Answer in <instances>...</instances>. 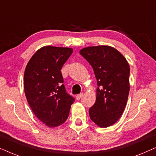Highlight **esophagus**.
Here are the masks:
<instances>
[{
    "label": "esophagus",
    "mask_w": 156,
    "mask_h": 156,
    "mask_svg": "<svg viewBox=\"0 0 156 156\" xmlns=\"http://www.w3.org/2000/svg\"><path fill=\"white\" fill-rule=\"evenodd\" d=\"M82 96H83V93H80V94H78L76 95V100H80L82 98Z\"/></svg>",
    "instance_id": "esophagus-1"
}]
</instances>
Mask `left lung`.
Masks as SVG:
<instances>
[{
  "label": "left lung",
  "mask_w": 156,
  "mask_h": 156,
  "mask_svg": "<svg viewBox=\"0 0 156 156\" xmlns=\"http://www.w3.org/2000/svg\"><path fill=\"white\" fill-rule=\"evenodd\" d=\"M80 54L90 64L97 80L96 101L89 115L98 126L107 128L119 119L130 90V66L115 48L98 45L82 48Z\"/></svg>",
  "instance_id": "left-lung-1"
}]
</instances>
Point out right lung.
Returning a JSON list of instances; mask_svg holds the SVG:
<instances>
[{
    "instance_id": "right-lung-1",
    "label": "right lung",
    "mask_w": 156,
    "mask_h": 156,
    "mask_svg": "<svg viewBox=\"0 0 156 156\" xmlns=\"http://www.w3.org/2000/svg\"><path fill=\"white\" fill-rule=\"evenodd\" d=\"M73 48L43 46L27 64L24 91L35 115L49 128L65 123L75 100L66 91L61 70Z\"/></svg>"
}]
</instances>
